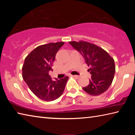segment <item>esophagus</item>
<instances>
[{"label": "esophagus", "mask_w": 135, "mask_h": 135, "mask_svg": "<svg viewBox=\"0 0 135 135\" xmlns=\"http://www.w3.org/2000/svg\"><path fill=\"white\" fill-rule=\"evenodd\" d=\"M71 76L73 77H76V78H79V76H77V75H71Z\"/></svg>", "instance_id": "34e87169"}]
</instances>
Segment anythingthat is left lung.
Returning <instances> with one entry per match:
<instances>
[{
  "label": "left lung",
  "instance_id": "1",
  "mask_svg": "<svg viewBox=\"0 0 135 135\" xmlns=\"http://www.w3.org/2000/svg\"><path fill=\"white\" fill-rule=\"evenodd\" d=\"M70 44L78 51L90 66L92 74L89 84L83 88L88 94L98 96L104 93L113 82L115 71L113 58L98 46L85 41H71Z\"/></svg>",
  "mask_w": 135,
  "mask_h": 135
}]
</instances>
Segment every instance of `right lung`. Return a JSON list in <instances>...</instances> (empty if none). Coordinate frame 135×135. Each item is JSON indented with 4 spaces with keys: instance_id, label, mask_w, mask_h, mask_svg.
<instances>
[{
    "instance_id": "1",
    "label": "right lung",
    "mask_w": 135,
    "mask_h": 135,
    "mask_svg": "<svg viewBox=\"0 0 135 135\" xmlns=\"http://www.w3.org/2000/svg\"><path fill=\"white\" fill-rule=\"evenodd\" d=\"M64 42L49 43L38 46L25 58L22 78L30 89L39 99L52 101L61 97L64 90L68 76L52 80L49 74L58 50Z\"/></svg>"
}]
</instances>
